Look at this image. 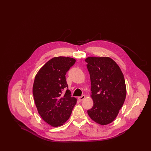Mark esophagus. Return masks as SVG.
<instances>
[{
    "mask_svg": "<svg viewBox=\"0 0 151 151\" xmlns=\"http://www.w3.org/2000/svg\"><path fill=\"white\" fill-rule=\"evenodd\" d=\"M85 98H86V96L85 95H83V96H80V97H78V99H79V101H83L84 99H85Z\"/></svg>",
    "mask_w": 151,
    "mask_h": 151,
    "instance_id": "1",
    "label": "esophagus"
}]
</instances>
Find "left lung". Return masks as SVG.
<instances>
[{"instance_id":"1","label":"left lung","mask_w":151,"mask_h":151,"mask_svg":"<svg viewBox=\"0 0 151 151\" xmlns=\"http://www.w3.org/2000/svg\"><path fill=\"white\" fill-rule=\"evenodd\" d=\"M90 74L93 106L88 110L90 118L101 125L114 121L126 97L125 80L119 65L106 57L86 58Z\"/></svg>"}]
</instances>
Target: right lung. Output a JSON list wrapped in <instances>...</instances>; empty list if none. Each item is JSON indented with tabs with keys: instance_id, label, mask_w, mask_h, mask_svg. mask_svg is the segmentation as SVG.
<instances>
[{
	"instance_id": "add662e5",
	"label": "right lung",
	"mask_w": 151,
	"mask_h": 151,
	"mask_svg": "<svg viewBox=\"0 0 151 151\" xmlns=\"http://www.w3.org/2000/svg\"><path fill=\"white\" fill-rule=\"evenodd\" d=\"M76 60L58 57L49 60L36 74L33 94L39 114L52 127L63 125L70 118L77 99L71 96L65 74Z\"/></svg>"
}]
</instances>
